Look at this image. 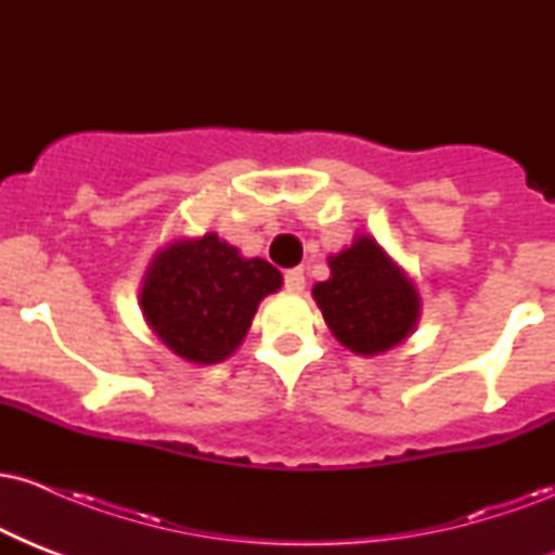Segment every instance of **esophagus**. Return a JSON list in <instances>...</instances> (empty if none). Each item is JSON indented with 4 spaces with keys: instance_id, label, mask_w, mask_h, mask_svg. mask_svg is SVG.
Here are the masks:
<instances>
[{
    "instance_id": "34e87169",
    "label": "esophagus",
    "mask_w": 555,
    "mask_h": 555,
    "mask_svg": "<svg viewBox=\"0 0 555 555\" xmlns=\"http://www.w3.org/2000/svg\"><path fill=\"white\" fill-rule=\"evenodd\" d=\"M284 286L289 292H302L305 289V271L302 269H289L284 273Z\"/></svg>"
}]
</instances>
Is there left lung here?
<instances>
[{
  "label": "left lung",
  "instance_id": "8db88e82",
  "mask_svg": "<svg viewBox=\"0 0 555 555\" xmlns=\"http://www.w3.org/2000/svg\"><path fill=\"white\" fill-rule=\"evenodd\" d=\"M331 279L313 286V297L331 334L358 354H378L412 334L420 297L384 247L358 237L352 247L328 258Z\"/></svg>",
  "mask_w": 555,
  "mask_h": 555
}]
</instances>
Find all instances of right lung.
I'll use <instances>...</instances> for the list:
<instances>
[{
	"label": "right lung",
	"instance_id": "1",
	"mask_svg": "<svg viewBox=\"0 0 555 555\" xmlns=\"http://www.w3.org/2000/svg\"><path fill=\"white\" fill-rule=\"evenodd\" d=\"M279 286L282 273L269 260L242 258L211 232L175 242L151 260L140 308L171 352L214 365L240 347L258 302Z\"/></svg>",
	"mask_w": 555,
	"mask_h": 555
}]
</instances>
